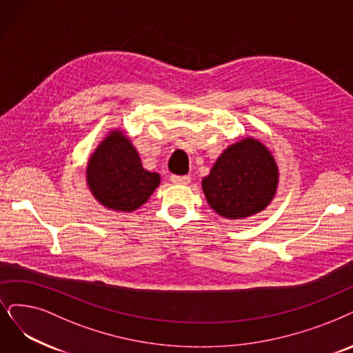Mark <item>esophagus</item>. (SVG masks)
I'll return each mask as SVG.
<instances>
[{
	"instance_id": "esophagus-1",
	"label": "esophagus",
	"mask_w": 353,
	"mask_h": 353,
	"mask_svg": "<svg viewBox=\"0 0 353 353\" xmlns=\"http://www.w3.org/2000/svg\"><path fill=\"white\" fill-rule=\"evenodd\" d=\"M171 181L174 184H179V185H187L191 182V176L190 175H172Z\"/></svg>"
}]
</instances>
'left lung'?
<instances>
[{
    "label": "left lung",
    "instance_id": "obj_1",
    "mask_svg": "<svg viewBox=\"0 0 353 353\" xmlns=\"http://www.w3.org/2000/svg\"><path fill=\"white\" fill-rule=\"evenodd\" d=\"M278 182L272 152L258 139L246 137L223 150L201 187L207 203L219 216L242 220L271 204Z\"/></svg>",
    "mask_w": 353,
    "mask_h": 353
}]
</instances>
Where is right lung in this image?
Returning a JSON list of instances; mask_svg holds the SVG:
<instances>
[{
    "instance_id": "right-lung-1",
    "label": "right lung",
    "mask_w": 353,
    "mask_h": 353,
    "mask_svg": "<svg viewBox=\"0 0 353 353\" xmlns=\"http://www.w3.org/2000/svg\"><path fill=\"white\" fill-rule=\"evenodd\" d=\"M85 178L95 200L117 213L142 207L161 184V175L146 171L130 139L119 129L91 153Z\"/></svg>"
}]
</instances>
